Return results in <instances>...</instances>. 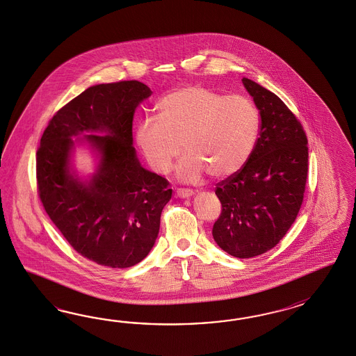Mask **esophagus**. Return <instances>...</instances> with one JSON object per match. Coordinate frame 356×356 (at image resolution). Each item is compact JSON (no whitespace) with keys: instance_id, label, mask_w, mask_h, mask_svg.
<instances>
[{"instance_id":"34e87169","label":"esophagus","mask_w":356,"mask_h":356,"mask_svg":"<svg viewBox=\"0 0 356 356\" xmlns=\"http://www.w3.org/2000/svg\"><path fill=\"white\" fill-rule=\"evenodd\" d=\"M176 194L179 195V197H181V198H188V197H191V195H193V191H191V189H184V188H179V189H176Z\"/></svg>"}]
</instances>
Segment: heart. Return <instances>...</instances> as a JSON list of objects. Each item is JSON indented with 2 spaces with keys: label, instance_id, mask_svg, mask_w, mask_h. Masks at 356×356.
<instances>
[{
  "label": "heart",
  "instance_id": "heart-1",
  "mask_svg": "<svg viewBox=\"0 0 356 356\" xmlns=\"http://www.w3.org/2000/svg\"><path fill=\"white\" fill-rule=\"evenodd\" d=\"M156 111L136 129L137 143L155 172H168L183 145L186 155L177 170L180 180L194 183L207 171L227 177L244 167L254 149L259 111L244 95L189 85L164 95Z\"/></svg>",
  "mask_w": 356,
  "mask_h": 356
}]
</instances>
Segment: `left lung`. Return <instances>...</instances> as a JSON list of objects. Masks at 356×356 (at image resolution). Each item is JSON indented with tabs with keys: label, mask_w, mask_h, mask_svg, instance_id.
I'll return each mask as SVG.
<instances>
[{
	"label": "left lung",
	"mask_w": 356,
	"mask_h": 356,
	"mask_svg": "<svg viewBox=\"0 0 356 356\" xmlns=\"http://www.w3.org/2000/svg\"><path fill=\"white\" fill-rule=\"evenodd\" d=\"M259 108V138L241 170L216 184L222 213L216 244L237 259L274 248L300 210L308 176V140L298 118L274 92L243 78Z\"/></svg>",
	"instance_id": "obj_1"
}]
</instances>
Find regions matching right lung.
<instances>
[{"instance_id":"obj_1","label":"right lung","mask_w":356,"mask_h":356,"mask_svg":"<svg viewBox=\"0 0 356 356\" xmlns=\"http://www.w3.org/2000/svg\"><path fill=\"white\" fill-rule=\"evenodd\" d=\"M151 90L138 81L90 87L60 108L36 151V184L44 210L85 259L125 269L150 252L163 207L172 189L140 165L133 143V116ZM87 135L101 152L98 172L81 184L68 172L72 136Z\"/></svg>"}]
</instances>
